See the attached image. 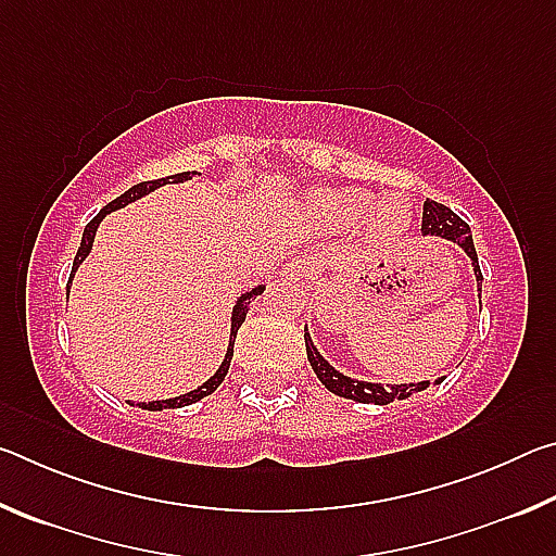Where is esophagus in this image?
Wrapping results in <instances>:
<instances>
[{
    "mask_svg": "<svg viewBox=\"0 0 556 556\" xmlns=\"http://www.w3.org/2000/svg\"><path fill=\"white\" fill-rule=\"evenodd\" d=\"M316 275V262L314 257H296L285 267V277L291 281H308Z\"/></svg>",
    "mask_w": 556,
    "mask_h": 556,
    "instance_id": "1",
    "label": "esophagus"
}]
</instances>
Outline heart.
Here are the masks:
<instances>
[{
  "label": "heart",
  "mask_w": 556,
  "mask_h": 556,
  "mask_svg": "<svg viewBox=\"0 0 556 556\" xmlns=\"http://www.w3.org/2000/svg\"><path fill=\"white\" fill-rule=\"evenodd\" d=\"M308 213L326 230H353L368 220L378 238H394L409 228L412 208L402 195H388L372 205V193L363 188H328L308 201Z\"/></svg>",
  "instance_id": "b5f03b06"
}]
</instances>
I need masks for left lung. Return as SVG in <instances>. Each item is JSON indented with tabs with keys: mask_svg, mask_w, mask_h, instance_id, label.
I'll use <instances>...</instances> for the list:
<instances>
[{
	"mask_svg": "<svg viewBox=\"0 0 556 556\" xmlns=\"http://www.w3.org/2000/svg\"><path fill=\"white\" fill-rule=\"evenodd\" d=\"M421 232L439 235V238H446L451 242L460 244V248L466 250V255L470 257V262H473L478 291H481L483 275H481V267H478L473 238H470V228H468L466 220H460L454 211L446 208V205H441L437 201H425V213H421ZM304 341H306L308 363H312L316 378L321 380L333 394H338V397L355 400V402H363V404H390L394 400H407V397H412V394L427 390L431 384L429 380L417 382V384H414V382H409V384H378V382L351 380L348 375H341L324 361L321 353H318L316 345L312 343V338H308V333H304ZM441 380H444V378H441ZM441 380H437V382H441Z\"/></svg>",
	"mask_w": 556,
	"mask_h": 556,
	"instance_id": "1",
	"label": "left lung"
}]
</instances>
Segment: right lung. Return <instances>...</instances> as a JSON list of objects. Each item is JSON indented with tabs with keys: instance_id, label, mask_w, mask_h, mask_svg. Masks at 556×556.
<instances>
[{
	"instance_id": "add662e5",
	"label": "right lung",
	"mask_w": 556,
	"mask_h": 556,
	"mask_svg": "<svg viewBox=\"0 0 556 556\" xmlns=\"http://www.w3.org/2000/svg\"><path fill=\"white\" fill-rule=\"evenodd\" d=\"M191 176H195V172H184V174H174V176H166V178H154V181H142V184H137V186H131L129 191H125L122 195H117V199L112 201V203H108L105 208H102V211L96 215V218H92V220L86 225V230H83L80 248H78V252H75V260H73L71 279H73L75 269H78L80 262L88 257V252H90V248H92V240H96V230H98V225H100V220H102V218H105L108 213L117 211V208H122V205H127V203H131V201L142 199V195L152 193L154 188H159V186H164V184H181V181H188V178H191ZM262 291H265V287L252 289L250 294H242V296L238 299V304H235V308H232V328H230V345H228V353H225V361H223V365H220L218 372H215L208 382H203L199 390H191V392L181 394V397H174V400H159V402H149V404H147V402H139V407H142V409H152V412H156V409H176V407H186V404H193V402H199V400H203V397H208L211 392L218 390V384L225 380V375H228V368H230L232 345H235V336H238V328L242 326L244 316H248L250 301L255 299L257 294H262Z\"/></svg>"
}]
</instances>
